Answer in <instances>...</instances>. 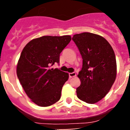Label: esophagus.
Listing matches in <instances>:
<instances>
[{
	"instance_id": "1",
	"label": "esophagus",
	"mask_w": 130,
	"mask_h": 130,
	"mask_svg": "<svg viewBox=\"0 0 130 130\" xmlns=\"http://www.w3.org/2000/svg\"><path fill=\"white\" fill-rule=\"evenodd\" d=\"M76 76V74L75 72H73V73H69V76L70 77H74Z\"/></svg>"
}]
</instances>
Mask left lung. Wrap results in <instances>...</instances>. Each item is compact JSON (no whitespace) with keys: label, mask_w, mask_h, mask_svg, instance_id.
<instances>
[{"label":"left lung","mask_w":130,"mask_h":130,"mask_svg":"<svg viewBox=\"0 0 130 130\" xmlns=\"http://www.w3.org/2000/svg\"><path fill=\"white\" fill-rule=\"evenodd\" d=\"M72 40L83 58V67L77 75L80 85L76 89L77 96L87 103H95L106 96L116 80L114 50L105 38L92 33L76 34Z\"/></svg>","instance_id":"1"}]
</instances>
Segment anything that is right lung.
Returning <instances> with one entry per match:
<instances>
[{
    "label": "right lung",
    "instance_id": "1",
    "mask_svg": "<svg viewBox=\"0 0 130 130\" xmlns=\"http://www.w3.org/2000/svg\"><path fill=\"white\" fill-rule=\"evenodd\" d=\"M71 40L70 35L43 36L31 40L22 50L17 76L27 95L38 106H49L60 100L69 76L51 67L59 63L60 54Z\"/></svg>",
    "mask_w": 130,
    "mask_h": 130
}]
</instances>
